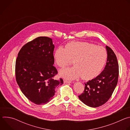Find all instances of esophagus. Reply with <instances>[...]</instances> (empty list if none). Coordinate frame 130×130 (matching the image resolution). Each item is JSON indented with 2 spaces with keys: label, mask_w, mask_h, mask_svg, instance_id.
<instances>
[{
  "label": "esophagus",
  "mask_w": 130,
  "mask_h": 130,
  "mask_svg": "<svg viewBox=\"0 0 130 130\" xmlns=\"http://www.w3.org/2000/svg\"><path fill=\"white\" fill-rule=\"evenodd\" d=\"M64 83H71V82L70 81H68V80H64Z\"/></svg>",
  "instance_id": "1"
}]
</instances>
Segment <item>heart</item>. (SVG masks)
I'll list each match as a JSON object with an SVG mask.
<instances>
[{"mask_svg": "<svg viewBox=\"0 0 130 130\" xmlns=\"http://www.w3.org/2000/svg\"><path fill=\"white\" fill-rule=\"evenodd\" d=\"M54 58L60 67H65L73 60V66L60 70V75L68 80H74L82 76L84 80H90L98 76L107 59L105 48L96 45L81 42H72L66 48L58 47L54 53Z\"/></svg>", "mask_w": 130, "mask_h": 130, "instance_id": "1", "label": "heart"}]
</instances>
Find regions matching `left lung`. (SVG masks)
Listing matches in <instances>:
<instances>
[{
	"label": "left lung",
	"mask_w": 130,
	"mask_h": 130,
	"mask_svg": "<svg viewBox=\"0 0 130 130\" xmlns=\"http://www.w3.org/2000/svg\"><path fill=\"white\" fill-rule=\"evenodd\" d=\"M107 53L106 64L102 72L95 78L85 84L79 99L86 105L97 107L106 103L116 87L119 75V65L115 54L106 46Z\"/></svg>",
	"instance_id": "obj_1"
}]
</instances>
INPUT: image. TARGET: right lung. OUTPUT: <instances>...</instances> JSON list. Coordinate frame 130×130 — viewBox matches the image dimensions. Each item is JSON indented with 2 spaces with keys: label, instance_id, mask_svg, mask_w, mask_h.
Wrapping results in <instances>:
<instances>
[{
  "label": "right lung",
  "instance_id": "1",
  "mask_svg": "<svg viewBox=\"0 0 130 130\" xmlns=\"http://www.w3.org/2000/svg\"><path fill=\"white\" fill-rule=\"evenodd\" d=\"M54 48L52 39L41 36L25 44L18 54L16 82L23 94L37 105L49 102L63 84L62 79H53L58 73L53 66Z\"/></svg>",
  "mask_w": 130,
  "mask_h": 130
}]
</instances>
